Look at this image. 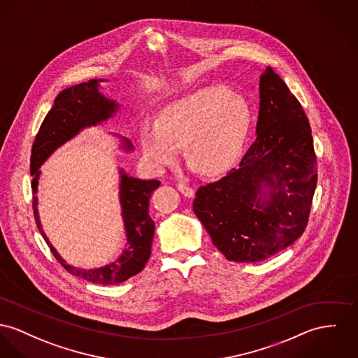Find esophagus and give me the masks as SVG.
Instances as JSON below:
<instances>
[{"label": "esophagus", "instance_id": "1", "mask_svg": "<svg viewBox=\"0 0 358 358\" xmlns=\"http://www.w3.org/2000/svg\"><path fill=\"white\" fill-rule=\"evenodd\" d=\"M177 189L182 193L184 196H187V197H192L193 194H194V191H193L192 188L188 187V185L184 184V182H178V184H177Z\"/></svg>", "mask_w": 358, "mask_h": 358}]
</instances>
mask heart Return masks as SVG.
Masks as SVG:
<instances>
[{"instance_id":"obj_1","label":"heart","mask_w":358,"mask_h":358,"mask_svg":"<svg viewBox=\"0 0 358 358\" xmlns=\"http://www.w3.org/2000/svg\"><path fill=\"white\" fill-rule=\"evenodd\" d=\"M250 128V110L243 95L224 85H207L170 102L157 121H145L140 144L157 167L176 161L185 147L189 167L215 177L238 161Z\"/></svg>"}]
</instances>
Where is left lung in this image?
<instances>
[{
	"instance_id": "obj_1",
	"label": "left lung",
	"mask_w": 358,
	"mask_h": 358,
	"mask_svg": "<svg viewBox=\"0 0 358 358\" xmlns=\"http://www.w3.org/2000/svg\"><path fill=\"white\" fill-rule=\"evenodd\" d=\"M256 140L217 182L200 187L193 213L230 262H262L303 234L317 182L309 121L273 68L259 83Z\"/></svg>"
}]
</instances>
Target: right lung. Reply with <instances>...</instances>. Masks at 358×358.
Returning <instances> with one entry per match:
<instances>
[{
	"instance_id": "1",
	"label": "right lung",
	"mask_w": 358,
	"mask_h": 358,
	"mask_svg": "<svg viewBox=\"0 0 358 358\" xmlns=\"http://www.w3.org/2000/svg\"><path fill=\"white\" fill-rule=\"evenodd\" d=\"M101 82L105 80L92 79L61 91L55 98L53 108L45 117L31 151L29 169L31 176L34 177L31 181L34 193L32 208L42 237L53 252L55 259L69 274L92 283L115 285L138 274L150 259L155 223L148 214V206L151 194L161 185V182L158 180H138L129 177L122 169L120 170V203L127 234V245L117 260L105 267L91 270L66 264L58 255L42 229L36 197L38 180L41 176L39 167L42 164L58 147L75 138L84 128L94 127L109 120L118 109V103L115 101L99 92ZM121 147L125 151L134 150V145L128 138H121Z\"/></svg>"
}]
</instances>
